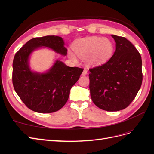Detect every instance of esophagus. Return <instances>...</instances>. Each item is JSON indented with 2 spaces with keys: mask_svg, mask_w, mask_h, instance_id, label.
I'll return each instance as SVG.
<instances>
[{
  "mask_svg": "<svg viewBox=\"0 0 154 154\" xmlns=\"http://www.w3.org/2000/svg\"><path fill=\"white\" fill-rule=\"evenodd\" d=\"M87 71L86 69H84L83 71V72L82 74V76H85V75H87Z\"/></svg>",
  "mask_w": 154,
  "mask_h": 154,
  "instance_id": "esophagus-1",
  "label": "esophagus"
}]
</instances>
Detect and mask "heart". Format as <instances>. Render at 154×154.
<instances>
[{"label":"heart","mask_w":154,"mask_h":154,"mask_svg":"<svg viewBox=\"0 0 154 154\" xmlns=\"http://www.w3.org/2000/svg\"><path fill=\"white\" fill-rule=\"evenodd\" d=\"M74 52L69 50V58L73 62L78 61V57L85 59L90 66H97L108 60L112 54L114 45L107 38L92 36L77 40L73 44Z\"/></svg>","instance_id":"b5f03b06"}]
</instances>
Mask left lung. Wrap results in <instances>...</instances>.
Here are the masks:
<instances>
[{
    "instance_id": "8db88e82",
    "label": "left lung",
    "mask_w": 154,
    "mask_h": 154,
    "mask_svg": "<svg viewBox=\"0 0 154 154\" xmlns=\"http://www.w3.org/2000/svg\"><path fill=\"white\" fill-rule=\"evenodd\" d=\"M116 51L101 66L90 69L89 88L94 103L100 109L115 112L130 104L143 80L140 54L125 37L112 35Z\"/></svg>"
}]
</instances>
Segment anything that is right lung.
Segmentation results:
<instances>
[{
  "instance_id": "obj_1",
  "label": "right lung",
  "mask_w": 154,
  "mask_h": 154,
  "mask_svg": "<svg viewBox=\"0 0 154 154\" xmlns=\"http://www.w3.org/2000/svg\"><path fill=\"white\" fill-rule=\"evenodd\" d=\"M62 37L45 36L29 40L15 54L13 62V84L24 104L38 113H52L61 109L68 100L70 90L80 78L83 69L66 66L56 60L48 71L32 70L29 59L33 51L48 48L66 56Z\"/></svg>"
}]
</instances>
